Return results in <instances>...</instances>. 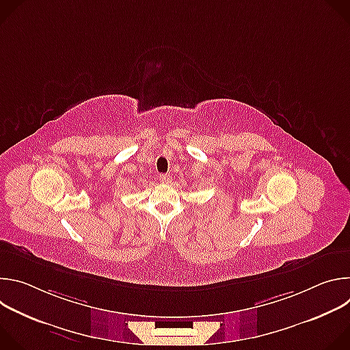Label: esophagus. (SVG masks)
<instances>
[{"label": "esophagus", "instance_id": "34e87169", "mask_svg": "<svg viewBox=\"0 0 350 350\" xmlns=\"http://www.w3.org/2000/svg\"><path fill=\"white\" fill-rule=\"evenodd\" d=\"M159 181L167 184V183L172 181V177H170V174H161V176H159Z\"/></svg>", "mask_w": 350, "mask_h": 350}]
</instances>
